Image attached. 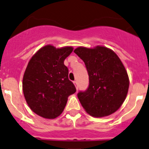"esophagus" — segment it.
Returning <instances> with one entry per match:
<instances>
[{
  "mask_svg": "<svg viewBox=\"0 0 149 149\" xmlns=\"http://www.w3.org/2000/svg\"><path fill=\"white\" fill-rule=\"evenodd\" d=\"M74 84L75 85L76 88H77V90H78V86H77V80H74Z\"/></svg>",
  "mask_w": 149,
  "mask_h": 149,
  "instance_id": "obj_1",
  "label": "esophagus"
}]
</instances>
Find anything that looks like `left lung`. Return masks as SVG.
I'll list each match as a JSON object with an SVG mask.
<instances>
[{
	"mask_svg": "<svg viewBox=\"0 0 149 149\" xmlns=\"http://www.w3.org/2000/svg\"><path fill=\"white\" fill-rule=\"evenodd\" d=\"M86 65L89 85L77 97L83 108L93 117L109 116L118 110L129 89L127 72L118 56L111 49L97 46L74 50Z\"/></svg>",
	"mask_w": 149,
	"mask_h": 149,
	"instance_id": "left-lung-1",
	"label": "left lung"
}]
</instances>
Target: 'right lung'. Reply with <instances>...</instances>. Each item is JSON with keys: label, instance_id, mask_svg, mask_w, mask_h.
I'll list each match as a JSON object with an SVG mask.
<instances>
[{"label": "right lung", "instance_id": "add662e5", "mask_svg": "<svg viewBox=\"0 0 149 149\" xmlns=\"http://www.w3.org/2000/svg\"><path fill=\"white\" fill-rule=\"evenodd\" d=\"M73 50L72 47L41 48L31 58L25 69L22 90L30 108L43 118L52 119L64 110L68 97L76 92L63 63Z\"/></svg>", "mask_w": 149, "mask_h": 149}]
</instances>
